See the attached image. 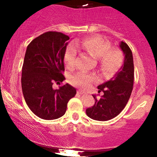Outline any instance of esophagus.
I'll return each mask as SVG.
<instances>
[{"instance_id":"obj_1","label":"esophagus","mask_w":157,"mask_h":157,"mask_svg":"<svg viewBox=\"0 0 157 157\" xmlns=\"http://www.w3.org/2000/svg\"><path fill=\"white\" fill-rule=\"evenodd\" d=\"M78 93H79V94H83V93H84V92L83 90H78Z\"/></svg>"}]
</instances>
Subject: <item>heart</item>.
<instances>
[{
	"label": "heart",
	"instance_id": "1",
	"mask_svg": "<svg viewBox=\"0 0 157 157\" xmlns=\"http://www.w3.org/2000/svg\"><path fill=\"white\" fill-rule=\"evenodd\" d=\"M75 47H80L93 59H97L100 69L106 73H116L124 64V57L122 51L118 48H111L110 44L100 37H90L82 41H77ZM76 53V49L74 46H70L67 49L64 62L68 69L75 68ZM96 79V75L81 72L70 76V82L74 86L87 89Z\"/></svg>",
	"mask_w": 157,
	"mask_h": 157
}]
</instances>
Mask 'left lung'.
I'll use <instances>...</instances> for the list:
<instances>
[{
  "label": "left lung",
  "mask_w": 157,
  "mask_h": 157,
  "mask_svg": "<svg viewBox=\"0 0 157 157\" xmlns=\"http://www.w3.org/2000/svg\"><path fill=\"white\" fill-rule=\"evenodd\" d=\"M121 50L124 55V64L110 80L98 86V93H104L99 99L93 95L95 105L86 110L90 118L97 121H107L116 117L124 108L131 96L134 79V66L132 51L121 41Z\"/></svg>",
  "instance_id": "obj_1"
}]
</instances>
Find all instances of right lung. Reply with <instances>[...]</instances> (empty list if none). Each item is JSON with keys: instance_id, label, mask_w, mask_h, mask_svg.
Returning <instances> with one entry per match:
<instances>
[{"instance_id": "right-lung-1", "label": "right lung", "mask_w": 157, "mask_h": 157, "mask_svg": "<svg viewBox=\"0 0 157 157\" xmlns=\"http://www.w3.org/2000/svg\"><path fill=\"white\" fill-rule=\"evenodd\" d=\"M69 36L47 32L28 45L22 67L21 87L26 105L37 117L46 120L64 115L67 103L76 94L69 84L54 89L65 79L64 59Z\"/></svg>"}]
</instances>
